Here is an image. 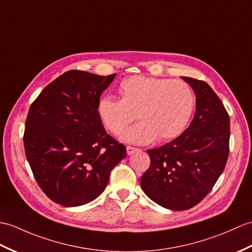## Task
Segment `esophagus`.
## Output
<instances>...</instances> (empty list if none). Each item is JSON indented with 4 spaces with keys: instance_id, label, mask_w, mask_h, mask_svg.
<instances>
[{
    "instance_id": "esophagus-1",
    "label": "esophagus",
    "mask_w": 252,
    "mask_h": 252,
    "mask_svg": "<svg viewBox=\"0 0 252 252\" xmlns=\"http://www.w3.org/2000/svg\"><path fill=\"white\" fill-rule=\"evenodd\" d=\"M137 150H139L138 148H135V147H132V146H127L126 147V154L128 155V156H131L132 154H134L135 153V151H137Z\"/></svg>"
}]
</instances>
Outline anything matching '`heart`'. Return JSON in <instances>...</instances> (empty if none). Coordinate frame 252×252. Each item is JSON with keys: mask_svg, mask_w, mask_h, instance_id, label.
Segmentation results:
<instances>
[{"mask_svg": "<svg viewBox=\"0 0 252 252\" xmlns=\"http://www.w3.org/2000/svg\"><path fill=\"white\" fill-rule=\"evenodd\" d=\"M121 98L104 95L96 112L105 127L120 133L136 118L140 122L121 134L132 144H148L157 137L167 140L178 136L188 124L194 108V93L181 80L131 76L119 85Z\"/></svg>", "mask_w": 252, "mask_h": 252, "instance_id": "obj_1", "label": "heart"}]
</instances>
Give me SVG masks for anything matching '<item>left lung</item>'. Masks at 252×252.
<instances>
[{"label": "left lung", "mask_w": 252, "mask_h": 252, "mask_svg": "<svg viewBox=\"0 0 252 252\" xmlns=\"http://www.w3.org/2000/svg\"><path fill=\"white\" fill-rule=\"evenodd\" d=\"M181 78L195 93L194 117L177 138L147 150L150 166L140 178L145 194L172 210L192 208L208 194L230 151V118L221 99L205 81Z\"/></svg>", "instance_id": "left-lung-1"}]
</instances>
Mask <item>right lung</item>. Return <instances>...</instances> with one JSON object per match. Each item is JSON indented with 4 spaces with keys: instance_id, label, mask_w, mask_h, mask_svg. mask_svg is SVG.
I'll use <instances>...</instances> for the list:
<instances>
[{
    "instance_id": "add662e5",
    "label": "right lung",
    "mask_w": 252,
    "mask_h": 252,
    "mask_svg": "<svg viewBox=\"0 0 252 252\" xmlns=\"http://www.w3.org/2000/svg\"><path fill=\"white\" fill-rule=\"evenodd\" d=\"M115 76L65 72L29 109L23 135L28 162L40 189L62 206L95 200L126 157V146L108 135L96 112Z\"/></svg>"
}]
</instances>
